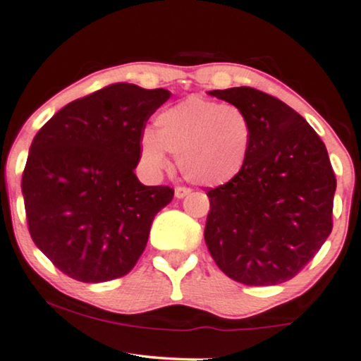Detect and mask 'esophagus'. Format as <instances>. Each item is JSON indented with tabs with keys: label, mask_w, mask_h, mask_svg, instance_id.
I'll return each mask as SVG.
<instances>
[{
	"label": "esophagus",
	"mask_w": 361,
	"mask_h": 361,
	"mask_svg": "<svg viewBox=\"0 0 361 361\" xmlns=\"http://www.w3.org/2000/svg\"><path fill=\"white\" fill-rule=\"evenodd\" d=\"M190 192H191V190H190V188H186V186H176L175 188V196L178 197V200L188 196V195H190Z\"/></svg>",
	"instance_id": "1"
}]
</instances>
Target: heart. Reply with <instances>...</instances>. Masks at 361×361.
<instances>
[{
    "instance_id": "b5f03b06",
    "label": "heart",
    "mask_w": 361,
    "mask_h": 361,
    "mask_svg": "<svg viewBox=\"0 0 361 361\" xmlns=\"http://www.w3.org/2000/svg\"><path fill=\"white\" fill-rule=\"evenodd\" d=\"M154 126L139 140L140 164L150 175L169 169L166 152L188 181L202 186L235 180L247 164L253 128L237 106L190 96L157 114Z\"/></svg>"
}]
</instances>
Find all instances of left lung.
Returning a JSON list of instances; mask_svg holds the SVG:
<instances>
[{
    "label": "left lung",
    "mask_w": 361,
    "mask_h": 361,
    "mask_svg": "<svg viewBox=\"0 0 361 361\" xmlns=\"http://www.w3.org/2000/svg\"><path fill=\"white\" fill-rule=\"evenodd\" d=\"M209 94L240 108L253 137L240 175L207 190V250L227 276L247 286L291 280L332 232L337 180L326 145L275 96L250 86Z\"/></svg>",
    "instance_id": "obj_1"
}]
</instances>
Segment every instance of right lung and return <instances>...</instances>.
Wrapping results in <instances>:
<instances>
[{
	"label": "right lung",
	"mask_w": 361,
	"mask_h": 361,
	"mask_svg": "<svg viewBox=\"0 0 361 361\" xmlns=\"http://www.w3.org/2000/svg\"><path fill=\"white\" fill-rule=\"evenodd\" d=\"M169 98L164 88L114 83L68 103L35 134L21 183L29 233L73 280L128 275L173 200V188L145 186L134 173L147 121Z\"/></svg>",
	"instance_id": "1"
}]
</instances>
